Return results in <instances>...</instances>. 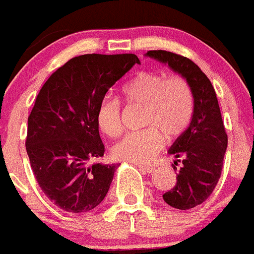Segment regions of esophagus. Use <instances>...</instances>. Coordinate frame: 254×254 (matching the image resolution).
<instances>
[{"label":"esophagus","instance_id":"obj_1","mask_svg":"<svg viewBox=\"0 0 254 254\" xmlns=\"http://www.w3.org/2000/svg\"><path fill=\"white\" fill-rule=\"evenodd\" d=\"M139 169L143 170L144 173H148V174H150V173H153L154 170H155V168H153V167H143V165H139Z\"/></svg>","mask_w":254,"mask_h":254}]
</instances>
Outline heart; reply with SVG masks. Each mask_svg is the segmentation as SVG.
Wrapping results in <instances>:
<instances>
[{"label":"heart","mask_w":254,"mask_h":254,"mask_svg":"<svg viewBox=\"0 0 254 254\" xmlns=\"http://www.w3.org/2000/svg\"><path fill=\"white\" fill-rule=\"evenodd\" d=\"M123 96L129 105L144 106L140 131L129 132L113 148L114 158L145 164L168 140L179 138L193 116V95L181 76H167L160 71H140L123 86ZM99 127L111 138L124 130L123 108L116 98L105 96L96 111Z\"/></svg>","instance_id":"1"}]
</instances>
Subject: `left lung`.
I'll return each mask as SVG.
<instances>
[{
	"instance_id": "left-lung-1",
	"label": "left lung",
	"mask_w": 254,
	"mask_h": 254,
	"mask_svg": "<svg viewBox=\"0 0 254 254\" xmlns=\"http://www.w3.org/2000/svg\"><path fill=\"white\" fill-rule=\"evenodd\" d=\"M146 55L181 73L187 80L194 99L191 122L188 129L174 141L169 154L182 163L177 183L163 199L170 207L187 210L205 202L218 184L228 136L224 127L215 90L198 65L174 52L151 50ZM174 170L177 168L173 165Z\"/></svg>"
}]
</instances>
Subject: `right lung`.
Listing matches in <instances>:
<instances>
[{"mask_svg": "<svg viewBox=\"0 0 254 254\" xmlns=\"http://www.w3.org/2000/svg\"><path fill=\"white\" fill-rule=\"evenodd\" d=\"M140 64L134 54H86L68 60L47 79L28 115L26 151L40 188L68 213L103 202L116 164H91L104 155L96 111L118 80Z\"/></svg>", "mask_w": 254, "mask_h": 254, "instance_id": "1", "label": "right lung"}]
</instances>
